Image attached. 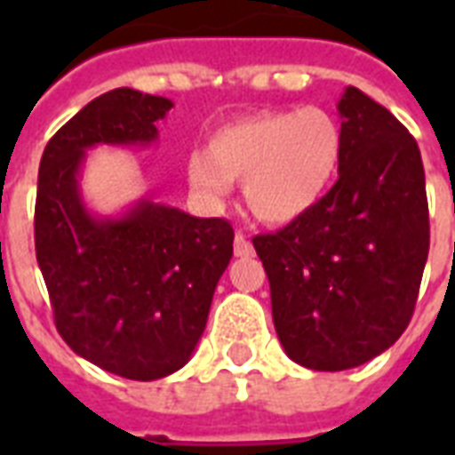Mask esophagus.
Masks as SVG:
<instances>
[{"mask_svg": "<svg viewBox=\"0 0 455 455\" xmlns=\"http://www.w3.org/2000/svg\"><path fill=\"white\" fill-rule=\"evenodd\" d=\"M234 252H235V257H252V255H255V248H252V243H250L248 238L241 234V231H238V234H235V238H234Z\"/></svg>", "mask_w": 455, "mask_h": 455, "instance_id": "34e87169", "label": "esophagus"}]
</instances>
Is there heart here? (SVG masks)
I'll use <instances>...</instances> for the list:
<instances>
[{
  "mask_svg": "<svg viewBox=\"0 0 455 455\" xmlns=\"http://www.w3.org/2000/svg\"><path fill=\"white\" fill-rule=\"evenodd\" d=\"M342 160V132L316 106L262 110L214 132L207 151H193L186 177L200 198L221 203L231 181L243 179V196L255 217L285 224L323 198Z\"/></svg>",
  "mask_w": 455,
  "mask_h": 455,
  "instance_id": "obj_1",
  "label": "heart"
}]
</instances>
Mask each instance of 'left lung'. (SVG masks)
Returning <instances> with one entry per match:
<instances>
[{"instance_id":"obj_1","label":"left lung","mask_w":455,"mask_h":455,"mask_svg":"<svg viewBox=\"0 0 455 455\" xmlns=\"http://www.w3.org/2000/svg\"><path fill=\"white\" fill-rule=\"evenodd\" d=\"M338 110V181L309 212L252 238L278 339L311 371L361 366L402 338L430 250L416 139L356 87L345 89Z\"/></svg>"}]
</instances>
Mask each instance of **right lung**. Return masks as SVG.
I'll use <instances>...</instances> for the list:
<instances>
[{"label":"right lung","mask_w":455,"mask_h":455,"mask_svg":"<svg viewBox=\"0 0 455 455\" xmlns=\"http://www.w3.org/2000/svg\"><path fill=\"white\" fill-rule=\"evenodd\" d=\"M170 99L120 87L70 117L46 144L35 203V252L60 338L130 380H157L191 359L214 288L234 255L227 220L139 200L117 220L82 203L84 151L153 144Z\"/></svg>","instance_id":"1"}]
</instances>
